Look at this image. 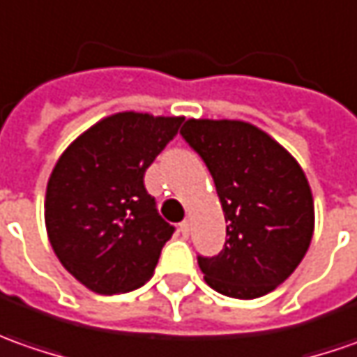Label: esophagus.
<instances>
[{
  "instance_id": "esophagus-1",
  "label": "esophagus",
  "mask_w": 357,
  "mask_h": 357,
  "mask_svg": "<svg viewBox=\"0 0 357 357\" xmlns=\"http://www.w3.org/2000/svg\"><path fill=\"white\" fill-rule=\"evenodd\" d=\"M179 233H181L183 237L190 235V221H181V223H179Z\"/></svg>"
}]
</instances>
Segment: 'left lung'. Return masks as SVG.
Wrapping results in <instances>:
<instances>
[{"instance_id": "left-lung-1", "label": "left lung", "mask_w": 357, "mask_h": 357, "mask_svg": "<svg viewBox=\"0 0 357 357\" xmlns=\"http://www.w3.org/2000/svg\"><path fill=\"white\" fill-rule=\"evenodd\" d=\"M181 136L202 155L225 213L227 241L197 257L217 292L251 301L282 284L314 233V199L301 164L266 132L243 120H185Z\"/></svg>"}]
</instances>
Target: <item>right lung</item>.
<instances>
[{"label":"right lung","mask_w":357,"mask_h":357,"mask_svg":"<svg viewBox=\"0 0 357 357\" xmlns=\"http://www.w3.org/2000/svg\"><path fill=\"white\" fill-rule=\"evenodd\" d=\"M181 116L118 112L82 132L56 160L45 225L56 259L98 294L138 289L154 275L174 227L162 219L144 174Z\"/></svg>","instance_id":"right-lung-1"}]
</instances>
